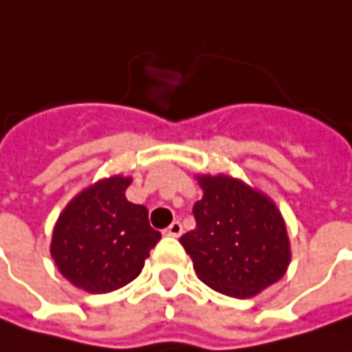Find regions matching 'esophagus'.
<instances>
[{"label":"esophagus","instance_id":"obj_1","mask_svg":"<svg viewBox=\"0 0 352 352\" xmlns=\"http://www.w3.org/2000/svg\"><path fill=\"white\" fill-rule=\"evenodd\" d=\"M182 223H180V221H172V223L168 225V227H166V231H164V233H166V235L168 236H180L182 235Z\"/></svg>","mask_w":352,"mask_h":352}]
</instances>
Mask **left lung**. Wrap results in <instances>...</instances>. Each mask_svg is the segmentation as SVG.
Instances as JSON below:
<instances>
[{"instance_id":"1","label":"left lung","mask_w":352,"mask_h":352,"mask_svg":"<svg viewBox=\"0 0 352 352\" xmlns=\"http://www.w3.org/2000/svg\"><path fill=\"white\" fill-rule=\"evenodd\" d=\"M196 229L180 236L197 278L231 298H252L286 274L290 241L276 204L236 178L197 176Z\"/></svg>"}]
</instances>
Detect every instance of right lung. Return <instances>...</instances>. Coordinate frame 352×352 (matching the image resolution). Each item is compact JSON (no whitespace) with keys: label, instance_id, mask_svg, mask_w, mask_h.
Here are the masks:
<instances>
[{"label":"right lung","instance_id":"obj_1","mask_svg":"<svg viewBox=\"0 0 352 352\" xmlns=\"http://www.w3.org/2000/svg\"><path fill=\"white\" fill-rule=\"evenodd\" d=\"M131 178H103L64 208L52 231L50 256L76 288L107 294L141 274L160 233L148 225L144 206L131 204Z\"/></svg>","mask_w":352,"mask_h":352}]
</instances>
